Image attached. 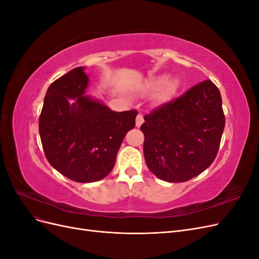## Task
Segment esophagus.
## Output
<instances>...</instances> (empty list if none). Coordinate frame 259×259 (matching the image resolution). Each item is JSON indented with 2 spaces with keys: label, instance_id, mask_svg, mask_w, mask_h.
Segmentation results:
<instances>
[{
  "label": "esophagus",
  "instance_id": "34e87169",
  "mask_svg": "<svg viewBox=\"0 0 259 259\" xmlns=\"http://www.w3.org/2000/svg\"><path fill=\"white\" fill-rule=\"evenodd\" d=\"M144 123V116H143V114L142 113H139L138 115H137V117H136V126H140V125H142Z\"/></svg>",
  "mask_w": 259,
  "mask_h": 259
}]
</instances>
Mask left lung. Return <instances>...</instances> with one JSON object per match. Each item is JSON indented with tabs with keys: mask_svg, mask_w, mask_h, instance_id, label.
Listing matches in <instances>:
<instances>
[{
	"mask_svg": "<svg viewBox=\"0 0 259 259\" xmlns=\"http://www.w3.org/2000/svg\"><path fill=\"white\" fill-rule=\"evenodd\" d=\"M148 168L162 180L184 183L214 162L225 128L222 95L210 80L193 85L144 116Z\"/></svg>",
	"mask_w": 259,
	"mask_h": 259,
	"instance_id": "8db88e82",
	"label": "left lung"
}]
</instances>
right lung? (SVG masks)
<instances>
[{"instance_id": "right-lung-1", "label": "right lung", "mask_w": 259, "mask_h": 259, "mask_svg": "<svg viewBox=\"0 0 259 259\" xmlns=\"http://www.w3.org/2000/svg\"><path fill=\"white\" fill-rule=\"evenodd\" d=\"M89 77L77 67L46 92L38 132L51 165L76 183H93L112 170L126 133L134 128L137 110L111 111L83 96ZM75 99L70 105L68 98Z\"/></svg>"}]
</instances>
